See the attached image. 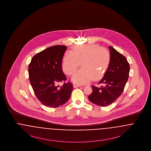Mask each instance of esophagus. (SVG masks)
<instances>
[{
	"instance_id": "34e87169",
	"label": "esophagus",
	"mask_w": 151,
	"mask_h": 151,
	"mask_svg": "<svg viewBox=\"0 0 151 151\" xmlns=\"http://www.w3.org/2000/svg\"><path fill=\"white\" fill-rule=\"evenodd\" d=\"M73 88H78V87H80L81 86L79 85V84H74L73 85Z\"/></svg>"
}]
</instances>
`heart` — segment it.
Here are the masks:
<instances>
[{
	"mask_svg": "<svg viewBox=\"0 0 151 151\" xmlns=\"http://www.w3.org/2000/svg\"><path fill=\"white\" fill-rule=\"evenodd\" d=\"M110 62L109 51L97 45L86 44L75 46L72 51H67L62 60V68L65 74L71 75L79 67L81 68L72 76L75 83L83 84L92 79H101Z\"/></svg>",
	"mask_w": 151,
	"mask_h": 151,
	"instance_id": "1",
	"label": "heart"
}]
</instances>
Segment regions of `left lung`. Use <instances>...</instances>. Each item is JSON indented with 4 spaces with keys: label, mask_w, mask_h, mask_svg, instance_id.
<instances>
[{
    "label": "left lung",
    "mask_w": 151,
    "mask_h": 151,
    "mask_svg": "<svg viewBox=\"0 0 151 151\" xmlns=\"http://www.w3.org/2000/svg\"><path fill=\"white\" fill-rule=\"evenodd\" d=\"M110 62L103 78L99 82L100 87L92 86V92L88 99L94 104L106 106L121 94L129 76V65L125 57L111 46H109Z\"/></svg>",
    "instance_id": "obj_1"
}]
</instances>
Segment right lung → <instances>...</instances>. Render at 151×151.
I'll list each match as a JSON object with an SVG mask.
<instances>
[{"label": "right lung", "mask_w": 151, "mask_h": 151, "mask_svg": "<svg viewBox=\"0 0 151 151\" xmlns=\"http://www.w3.org/2000/svg\"><path fill=\"white\" fill-rule=\"evenodd\" d=\"M66 49L64 45L50 47L35 55L29 64L30 84L38 100L46 106L57 108L71 97L73 91L71 83L58 86L67 80L62 64Z\"/></svg>", "instance_id": "1"}]
</instances>
